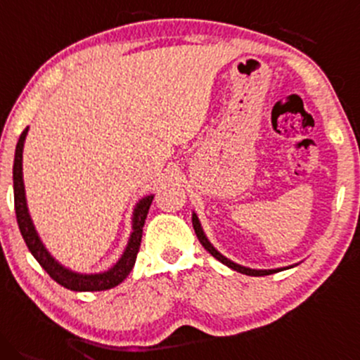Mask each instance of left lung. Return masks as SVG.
<instances>
[{
  "mask_svg": "<svg viewBox=\"0 0 360 360\" xmlns=\"http://www.w3.org/2000/svg\"><path fill=\"white\" fill-rule=\"evenodd\" d=\"M192 224H193V229H195V234H197V238H199V241L202 243V246H204V248L207 250V252L211 253L214 258H217V260H219L221 264H224L226 267L236 270V272L245 274V276L260 277V276H270V274H276V272H281V270L294 267V265H289V267H282V269H250V267H243V265H240V264H236V262H233V260H229V258H226L223 253L217 252V250L214 248L211 241H209V238L205 236L204 229H202L200 221H199V217H197L195 212H192Z\"/></svg>",
  "mask_w": 360,
  "mask_h": 360,
  "instance_id": "left-lung-1",
  "label": "left lung"
}]
</instances>
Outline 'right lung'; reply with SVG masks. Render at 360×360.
I'll use <instances>...</instances> for the list:
<instances>
[{
  "mask_svg": "<svg viewBox=\"0 0 360 360\" xmlns=\"http://www.w3.org/2000/svg\"><path fill=\"white\" fill-rule=\"evenodd\" d=\"M28 134V127L22 132L20 136L17 149H15V161H13V193H15V212H17V223L22 233L23 240L30 250V253L34 255L35 260L39 262L40 267L46 270L49 276L54 278L58 284L63 288L71 289V290H105L112 289L115 285H119L129 276L132 267L136 264L137 252H139L141 246V238H143V226L146 221L149 205H151L155 195H146L143 197L137 204L134 205V211H132V233L129 236V241L124 248V253L120 255L119 260L115 262L108 270L103 272H95V274H83L76 272L64 267L63 264H59L54 257L51 255L49 250L46 248V245L40 240L37 229H35L34 221H32L30 212H28L27 205V197H25V185H23V144H25V137Z\"/></svg>",
  "mask_w": 360,
  "mask_h": 360,
  "instance_id": "obj_1",
  "label": "right lung"
}]
</instances>
